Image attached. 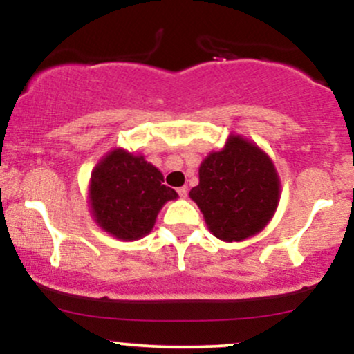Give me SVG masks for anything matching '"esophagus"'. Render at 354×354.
Wrapping results in <instances>:
<instances>
[{"instance_id":"1","label":"esophagus","mask_w":354,"mask_h":354,"mask_svg":"<svg viewBox=\"0 0 354 354\" xmlns=\"http://www.w3.org/2000/svg\"><path fill=\"white\" fill-rule=\"evenodd\" d=\"M178 194H180L181 198L188 196V186H181V188H178Z\"/></svg>"}]
</instances>
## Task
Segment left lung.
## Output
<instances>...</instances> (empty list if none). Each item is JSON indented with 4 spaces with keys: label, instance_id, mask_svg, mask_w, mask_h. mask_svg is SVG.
Returning a JSON list of instances; mask_svg holds the SVG:
<instances>
[{
    "label": "left lung",
    "instance_id": "8db88e82",
    "mask_svg": "<svg viewBox=\"0 0 354 354\" xmlns=\"http://www.w3.org/2000/svg\"><path fill=\"white\" fill-rule=\"evenodd\" d=\"M278 171L253 141L231 135L225 148L200 165V183L189 191L206 226L226 243L245 241L266 228L279 203Z\"/></svg>",
    "mask_w": 354,
    "mask_h": 354
}]
</instances>
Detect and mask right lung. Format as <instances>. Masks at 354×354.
<instances>
[{
	"label": "right lung",
	"mask_w": 354,
	"mask_h": 354,
	"mask_svg": "<svg viewBox=\"0 0 354 354\" xmlns=\"http://www.w3.org/2000/svg\"><path fill=\"white\" fill-rule=\"evenodd\" d=\"M176 198L156 166L123 148L104 154L89 180V213L101 230L121 241L151 233L165 203Z\"/></svg>",
	"instance_id": "1"
}]
</instances>
